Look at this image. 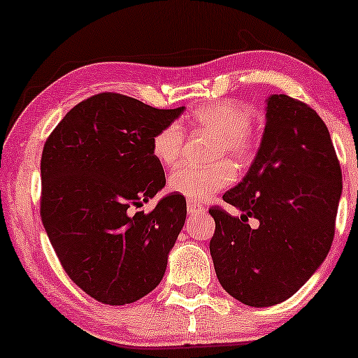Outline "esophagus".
<instances>
[{
    "label": "esophagus",
    "instance_id": "1",
    "mask_svg": "<svg viewBox=\"0 0 358 358\" xmlns=\"http://www.w3.org/2000/svg\"><path fill=\"white\" fill-rule=\"evenodd\" d=\"M203 210H205V207H202V205L195 203L194 200H187V212L189 213H200V212H203Z\"/></svg>",
    "mask_w": 358,
    "mask_h": 358
}]
</instances>
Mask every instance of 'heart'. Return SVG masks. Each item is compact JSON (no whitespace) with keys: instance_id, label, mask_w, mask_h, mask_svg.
Returning a JSON list of instances; mask_svg holds the SVG:
<instances>
[{"instance_id":"heart-1","label":"heart","mask_w":358,"mask_h":358,"mask_svg":"<svg viewBox=\"0 0 358 358\" xmlns=\"http://www.w3.org/2000/svg\"><path fill=\"white\" fill-rule=\"evenodd\" d=\"M252 112L233 99L210 102L195 109L187 117L192 130L215 135L212 158L228 156L236 164H246L256 153V136L251 129ZM185 134L179 124H168L151 138V153L161 164L171 166L179 159ZM234 180V171L228 161L210 166L179 164L169 174L168 187L189 200H207Z\"/></svg>"}]
</instances>
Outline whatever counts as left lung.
<instances>
[{"label": "left lung", "instance_id": "1", "mask_svg": "<svg viewBox=\"0 0 358 358\" xmlns=\"http://www.w3.org/2000/svg\"><path fill=\"white\" fill-rule=\"evenodd\" d=\"M261 148L248 174L213 205L210 239L222 287L248 306H272L300 290L329 252L342 171L316 110L285 94L267 99ZM258 227L252 229L248 220Z\"/></svg>", "mask_w": 358, "mask_h": 358}]
</instances>
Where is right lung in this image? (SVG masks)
<instances>
[{
	"label": "right lung",
	"mask_w": 358,
	"mask_h": 358,
	"mask_svg": "<svg viewBox=\"0 0 358 358\" xmlns=\"http://www.w3.org/2000/svg\"><path fill=\"white\" fill-rule=\"evenodd\" d=\"M119 92L76 104L43 145L41 218L68 277L94 300L120 306L156 288L184 227L179 194L130 215L164 187L151 138L182 114Z\"/></svg>",
	"instance_id": "add662e5"
}]
</instances>
